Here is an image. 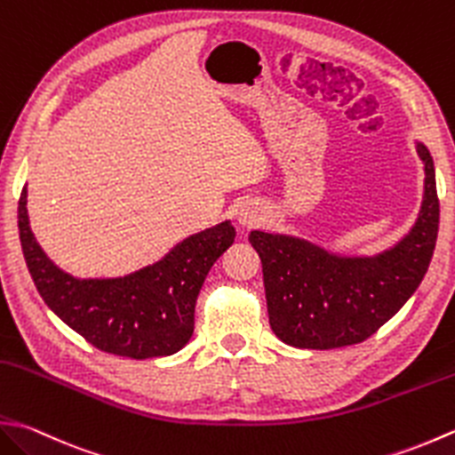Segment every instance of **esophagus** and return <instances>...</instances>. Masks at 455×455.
Returning <instances> with one entry per match:
<instances>
[{"mask_svg": "<svg viewBox=\"0 0 455 455\" xmlns=\"http://www.w3.org/2000/svg\"><path fill=\"white\" fill-rule=\"evenodd\" d=\"M238 222L244 227H252L258 222V211L254 207H243L238 212Z\"/></svg>", "mask_w": 455, "mask_h": 455, "instance_id": "esophagus-1", "label": "esophagus"}]
</instances>
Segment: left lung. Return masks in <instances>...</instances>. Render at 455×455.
<instances>
[{"mask_svg":"<svg viewBox=\"0 0 455 455\" xmlns=\"http://www.w3.org/2000/svg\"><path fill=\"white\" fill-rule=\"evenodd\" d=\"M426 185L411 235L375 258L333 256L306 240L252 230L262 260L270 327L299 349H337L369 339L420 286L440 225V199L430 151L422 144Z\"/></svg>","mask_w":455,"mask_h":455,"instance_id":"left-lung-1","label":"left lung"}]
</instances>
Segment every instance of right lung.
Segmentation results:
<instances>
[{"mask_svg":"<svg viewBox=\"0 0 455 455\" xmlns=\"http://www.w3.org/2000/svg\"><path fill=\"white\" fill-rule=\"evenodd\" d=\"M23 187L17 227L35 288L70 329L104 353L130 359L173 355L191 339L195 304L211 266L235 243L222 222L177 244L164 260L118 280H76L60 272L33 238Z\"/></svg>","mask_w":455,"mask_h":455,"instance_id":"obj_1","label":"right lung"}]
</instances>
